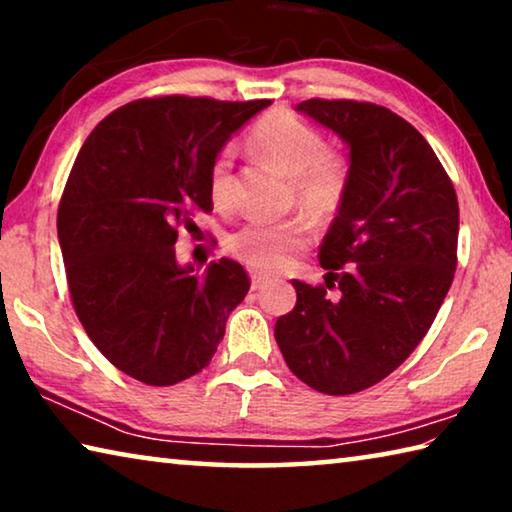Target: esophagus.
Returning <instances> with one entry per match:
<instances>
[{
    "mask_svg": "<svg viewBox=\"0 0 512 512\" xmlns=\"http://www.w3.org/2000/svg\"><path fill=\"white\" fill-rule=\"evenodd\" d=\"M268 280H271V275H266L262 271L250 273V282H253V289H262Z\"/></svg>",
    "mask_w": 512,
    "mask_h": 512,
    "instance_id": "obj_1",
    "label": "esophagus"
}]
</instances>
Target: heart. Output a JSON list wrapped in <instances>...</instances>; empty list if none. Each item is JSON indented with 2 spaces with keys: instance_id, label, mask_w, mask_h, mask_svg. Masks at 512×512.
Returning a JSON list of instances; mask_svg holds the SVG:
<instances>
[{
  "instance_id": "1",
  "label": "heart",
  "mask_w": 512,
  "mask_h": 512,
  "mask_svg": "<svg viewBox=\"0 0 512 512\" xmlns=\"http://www.w3.org/2000/svg\"><path fill=\"white\" fill-rule=\"evenodd\" d=\"M257 151L293 176L298 201L314 212L334 210L348 185V162L327 151L325 137L307 121L291 112H268L257 121L250 135ZM232 153L225 146L210 164L207 187L214 207L225 210L232 203ZM309 228L302 219L250 221L228 237V248L241 262L262 271H280L307 244Z\"/></svg>"
}]
</instances>
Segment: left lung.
I'll use <instances>...</instances> for the list:
<instances>
[{"instance_id": "left-lung-1", "label": "left lung", "mask_w": 512, "mask_h": 512, "mask_svg": "<svg viewBox=\"0 0 512 512\" xmlns=\"http://www.w3.org/2000/svg\"><path fill=\"white\" fill-rule=\"evenodd\" d=\"M296 110L341 137L350 169L320 244L325 287L293 280L296 307L277 318L275 341L300 381L350 395L429 332L456 271L458 201L427 140L388 108L309 99Z\"/></svg>"}]
</instances>
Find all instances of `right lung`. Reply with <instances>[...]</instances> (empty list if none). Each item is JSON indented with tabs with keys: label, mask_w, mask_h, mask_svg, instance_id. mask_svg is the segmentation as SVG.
Listing matches in <instances>:
<instances>
[{
	"label": "right lung",
	"mask_w": 512,
	"mask_h": 512,
	"mask_svg": "<svg viewBox=\"0 0 512 512\" xmlns=\"http://www.w3.org/2000/svg\"><path fill=\"white\" fill-rule=\"evenodd\" d=\"M271 101L160 97L126 103L81 146L58 207V241L81 325L112 366L173 386L212 361L250 280L223 257L178 264L180 230L210 212L207 173Z\"/></svg>",
	"instance_id": "right-lung-1"
}]
</instances>
